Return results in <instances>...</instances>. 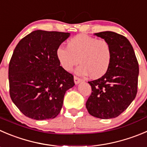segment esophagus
<instances>
[{"label":"esophagus","instance_id":"esophagus-1","mask_svg":"<svg viewBox=\"0 0 147 147\" xmlns=\"http://www.w3.org/2000/svg\"><path fill=\"white\" fill-rule=\"evenodd\" d=\"M74 81H75V83L77 85V84H78L79 82H80L81 81H82V80L81 79V78H79L78 77L74 76Z\"/></svg>","mask_w":147,"mask_h":147}]
</instances>
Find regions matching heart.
Masks as SVG:
<instances>
[{
    "mask_svg": "<svg viewBox=\"0 0 147 147\" xmlns=\"http://www.w3.org/2000/svg\"><path fill=\"white\" fill-rule=\"evenodd\" d=\"M59 64L66 71H71L79 62L78 75L98 78L109 69L112 60V49L109 42L86 34H78L67 42V48L60 46L56 51Z\"/></svg>",
    "mask_w": 147,
    "mask_h": 147,
    "instance_id": "b5f03b06",
    "label": "heart"
}]
</instances>
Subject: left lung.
Listing matches in <instances>:
<instances>
[{
	"mask_svg": "<svg viewBox=\"0 0 147 147\" xmlns=\"http://www.w3.org/2000/svg\"><path fill=\"white\" fill-rule=\"evenodd\" d=\"M95 34L109 42L112 60L103 76L88 82L92 92L85 105L94 117L113 119L123 113L136 98L139 63L133 47L124 36L112 31Z\"/></svg>",
	"mask_w": 147,
	"mask_h": 147,
	"instance_id": "8db88e82",
	"label": "left lung"
}]
</instances>
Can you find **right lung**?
<instances>
[{
    "mask_svg": "<svg viewBox=\"0 0 147 147\" xmlns=\"http://www.w3.org/2000/svg\"><path fill=\"white\" fill-rule=\"evenodd\" d=\"M69 33L36 30L18 43L8 66L11 100L26 117L55 119L73 75L60 66L56 51Z\"/></svg>",
    "mask_w": 147,
    "mask_h": 147,
    "instance_id": "obj_1",
    "label": "right lung"
}]
</instances>
